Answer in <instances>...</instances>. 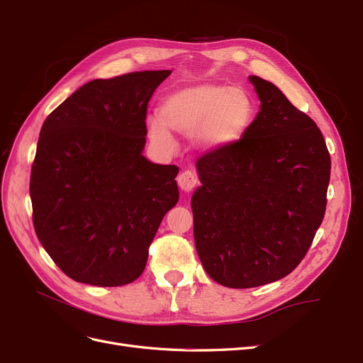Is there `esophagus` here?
Masks as SVG:
<instances>
[{
	"instance_id": "obj_1",
	"label": "esophagus",
	"mask_w": 363,
	"mask_h": 363,
	"mask_svg": "<svg viewBox=\"0 0 363 363\" xmlns=\"http://www.w3.org/2000/svg\"><path fill=\"white\" fill-rule=\"evenodd\" d=\"M199 184V178L197 174L191 170H184L179 177H178V185L179 189L185 193H190L194 186Z\"/></svg>"
}]
</instances>
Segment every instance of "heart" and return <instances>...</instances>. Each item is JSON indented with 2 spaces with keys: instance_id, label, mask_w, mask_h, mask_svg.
<instances>
[{
  "instance_id": "heart-1",
  "label": "heart",
  "mask_w": 363,
  "mask_h": 363,
  "mask_svg": "<svg viewBox=\"0 0 363 363\" xmlns=\"http://www.w3.org/2000/svg\"><path fill=\"white\" fill-rule=\"evenodd\" d=\"M254 116L256 103L248 91L208 82L167 94L160 104V118H147L146 130L164 152L177 146L172 130L191 136L199 150L221 151L245 136Z\"/></svg>"
}]
</instances>
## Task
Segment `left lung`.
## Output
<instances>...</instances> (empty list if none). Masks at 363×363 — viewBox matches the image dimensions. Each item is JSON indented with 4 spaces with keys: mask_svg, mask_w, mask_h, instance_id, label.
Returning <instances> with one entry per match:
<instances>
[{
    "mask_svg": "<svg viewBox=\"0 0 363 363\" xmlns=\"http://www.w3.org/2000/svg\"><path fill=\"white\" fill-rule=\"evenodd\" d=\"M260 111L245 136L197 160L194 244L206 274L230 289L287 277L325 217L330 157L314 121L272 82L250 76Z\"/></svg>",
    "mask_w": 363,
    "mask_h": 363,
    "instance_id": "1",
    "label": "left lung"
}]
</instances>
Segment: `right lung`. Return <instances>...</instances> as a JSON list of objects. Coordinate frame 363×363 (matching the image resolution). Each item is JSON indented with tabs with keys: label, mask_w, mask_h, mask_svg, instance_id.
I'll return each instance as SVG.
<instances>
[{
	"label": "right lung",
	"mask_w": 363,
	"mask_h": 363,
	"mask_svg": "<svg viewBox=\"0 0 363 363\" xmlns=\"http://www.w3.org/2000/svg\"><path fill=\"white\" fill-rule=\"evenodd\" d=\"M170 70L94 79L43 123L30 194L37 238L77 283H133L163 217L179 200V169L143 155L146 111Z\"/></svg>",
	"instance_id": "obj_1"
}]
</instances>
